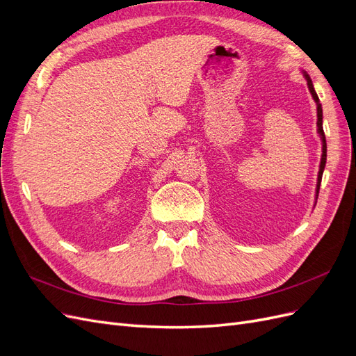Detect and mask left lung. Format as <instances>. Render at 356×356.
Returning <instances> with one entry per match:
<instances>
[{"instance_id":"left-lung-1","label":"left lung","mask_w":356,"mask_h":356,"mask_svg":"<svg viewBox=\"0 0 356 356\" xmlns=\"http://www.w3.org/2000/svg\"><path fill=\"white\" fill-rule=\"evenodd\" d=\"M303 74H305V77H306V80H307L309 90H310L312 96H314V99H315V102H316V110H318V134H319V136H321V139H322V157H321L319 174H318V184H316V196H318L319 187H321L322 174H324V168H325V163H327V141H325L324 129H322V106H321V104H319V98H318V95H316V92H315V89H314V84H312L310 77H309V75H307L306 72H303Z\"/></svg>"}]
</instances>
